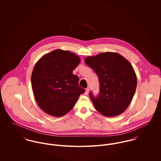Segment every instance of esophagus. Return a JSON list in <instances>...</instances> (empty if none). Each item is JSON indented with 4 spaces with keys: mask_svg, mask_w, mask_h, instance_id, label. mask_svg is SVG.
Masks as SVG:
<instances>
[{
    "mask_svg": "<svg viewBox=\"0 0 161 161\" xmlns=\"http://www.w3.org/2000/svg\"><path fill=\"white\" fill-rule=\"evenodd\" d=\"M89 91H90V89H89V88H87V89H86V90L85 94H86V95H88V94H89Z\"/></svg>",
    "mask_w": 161,
    "mask_h": 161,
    "instance_id": "1",
    "label": "esophagus"
}]
</instances>
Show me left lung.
I'll use <instances>...</instances> for the list:
<instances>
[{
	"instance_id": "8db88e82",
	"label": "left lung",
	"mask_w": 161,
	"mask_h": 161,
	"mask_svg": "<svg viewBox=\"0 0 161 161\" xmlns=\"http://www.w3.org/2000/svg\"><path fill=\"white\" fill-rule=\"evenodd\" d=\"M85 63L98 77L100 92L90 97L95 109L101 114L112 117L121 114L131 103L137 86V78L132 65L116 53H102L89 56Z\"/></svg>"
}]
</instances>
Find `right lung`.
I'll use <instances>...</instances> for the list:
<instances>
[{"instance_id":"1","label":"right lung","mask_w":161,"mask_h":161,"mask_svg":"<svg viewBox=\"0 0 161 161\" xmlns=\"http://www.w3.org/2000/svg\"><path fill=\"white\" fill-rule=\"evenodd\" d=\"M73 53L56 49L42 56L31 74V86L39 107L48 115L60 117L70 111L85 89L72 74L80 63Z\"/></svg>"}]
</instances>
